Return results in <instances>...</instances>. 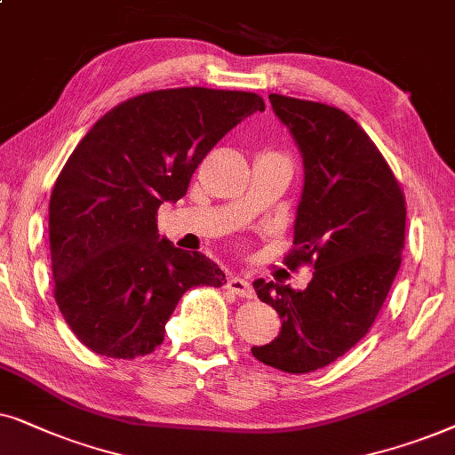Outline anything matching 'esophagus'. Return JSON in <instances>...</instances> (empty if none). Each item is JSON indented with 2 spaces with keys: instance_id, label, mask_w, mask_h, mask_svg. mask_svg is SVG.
Here are the masks:
<instances>
[{
  "instance_id": "34e87169",
  "label": "esophagus",
  "mask_w": 455,
  "mask_h": 455,
  "mask_svg": "<svg viewBox=\"0 0 455 455\" xmlns=\"http://www.w3.org/2000/svg\"><path fill=\"white\" fill-rule=\"evenodd\" d=\"M227 287L231 289L233 293H237L239 298H253V287L245 276L231 275V276H228V281H227Z\"/></svg>"
}]
</instances>
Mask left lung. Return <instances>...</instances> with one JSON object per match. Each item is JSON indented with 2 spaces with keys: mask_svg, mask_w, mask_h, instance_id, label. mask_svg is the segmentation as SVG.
<instances>
[{
  "mask_svg": "<svg viewBox=\"0 0 455 455\" xmlns=\"http://www.w3.org/2000/svg\"><path fill=\"white\" fill-rule=\"evenodd\" d=\"M268 100L304 160L287 264H312L314 272L306 289L253 281L283 324L251 354L306 374L341 358L379 316L402 264L405 199L377 145L343 110L276 93Z\"/></svg>",
  "mask_w": 455,
  "mask_h": 455,
  "instance_id": "1",
  "label": "left lung"
}]
</instances>
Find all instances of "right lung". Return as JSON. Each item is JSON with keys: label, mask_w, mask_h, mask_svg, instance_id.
I'll return each instance as SVG.
<instances>
[{"label": "right lung", "mask_w": 455, "mask_h": 455, "mask_svg": "<svg viewBox=\"0 0 455 455\" xmlns=\"http://www.w3.org/2000/svg\"><path fill=\"white\" fill-rule=\"evenodd\" d=\"M264 100L245 91H151L112 108L66 162L50 199V250L60 312L78 341L132 360L164 341L193 287L224 272L157 233V208L177 204L208 151Z\"/></svg>", "instance_id": "right-lung-1"}]
</instances>
